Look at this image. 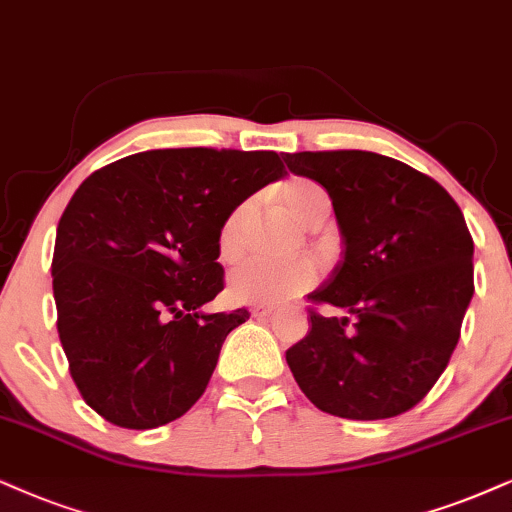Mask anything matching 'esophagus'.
Wrapping results in <instances>:
<instances>
[{
  "label": "esophagus",
  "instance_id": "1",
  "mask_svg": "<svg viewBox=\"0 0 512 512\" xmlns=\"http://www.w3.org/2000/svg\"><path fill=\"white\" fill-rule=\"evenodd\" d=\"M250 312H252V316H255V319H267V316L274 314V307H269V304H255Z\"/></svg>",
  "mask_w": 512,
  "mask_h": 512
}]
</instances>
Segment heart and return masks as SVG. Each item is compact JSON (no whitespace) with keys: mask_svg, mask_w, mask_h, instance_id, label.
<instances>
[{"mask_svg":"<svg viewBox=\"0 0 512 512\" xmlns=\"http://www.w3.org/2000/svg\"><path fill=\"white\" fill-rule=\"evenodd\" d=\"M278 200L297 222L309 226L316 217L331 210L326 191L309 179H290L278 189ZM250 203H241L229 212L219 229V255L234 260L243 248V226ZM319 278V267L312 260L276 262L267 257H248L229 278V293L245 304H281L309 290Z\"/></svg>","mask_w":512,"mask_h":512,"instance_id":"obj_1","label":"heart"}]
</instances>
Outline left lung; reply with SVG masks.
Masks as SVG:
<instances>
[{"label":"left lung","instance_id":"left-lung-1","mask_svg":"<svg viewBox=\"0 0 512 512\" xmlns=\"http://www.w3.org/2000/svg\"><path fill=\"white\" fill-rule=\"evenodd\" d=\"M333 200L342 257L309 300L312 328L286 352L316 409L383 420L413 409L444 373L475 293L472 236L428 174L371 151L286 153Z\"/></svg>","mask_w":512,"mask_h":512}]
</instances>
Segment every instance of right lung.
Here are the masks:
<instances>
[{"instance_id": "add662e5", "label": "right lung", "mask_w": 512, "mask_h": 512, "mask_svg": "<svg viewBox=\"0 0 512 512\" xmlns=\"http://www.w3.org/2000/svg\"><path fill=\"white\" fill-rule=\"evenodd\" d=\"M286 177L274 151L158 148L82 181L56 229L58 338L82 399L127 430L184 416L248 309L203 312L224 290L219 229Z\"/></svg>"}]
</instances>
